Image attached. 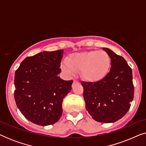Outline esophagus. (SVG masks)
<instances>
[{
	"label": "esophagus",
	"instance_id": "obj_1",
	"mask_svg": "<svg viewBox=\"0 0 146 146\" xmlns=\"http://www.w3.org/2000/svg\"><path fill=\"white\" fill-rule=\"evenodd\" d=\"M79 83V82L76 80H74V82H73V85L72 86H74V84H78Z\"/></svg>",
	"mask_w": 146,
	"mask_h": 146
}]
</instances>
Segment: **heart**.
Segmentation results:
<instances>
[{"label":"heart","instance_id":"b5f03b06","mask_svg":"<svg viewBox=\"0 0 146 146\" xmlns=\"http://www.w3.org/2000/svg\"><path fill=\"white\" fill-rule=\"evenodd\" d=\"M110 66L111 58L105 51L89 50L69 55L61 67L70 75L80 72L84 80L96 82L106 76Z\"/></svg>","mask_w":146,"mask_h":146}]
</instances>
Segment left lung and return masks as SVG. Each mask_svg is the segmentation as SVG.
<instances>
[{
  "label": "left lung",
  "instance_id": "8db88e82",
  "mask_svg": "<svg viewBox=\"0 0 146 146\" xmlns=\"http://www.w3.org/2000/svg\"><path fill=\"white\" fill-rule=\"evenodd\" d=\"M111 58V68L104 78L96 82H81L86 108L94 120L114 122L125 115L133 100L132 70L121 56L103 48Z\"/></svg>",
  "mask_w": 146,
  "mask_h": 146
}]
</instances>
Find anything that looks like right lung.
Listing matches in <instances>:
<instances>
[{
	"instance_id": "1",
	"label": "right lung",
	"mask_w": 146,
	"mask_h": 146,
	"mask_svg": "<svg viewBox=\"0 0 146 146\" xmlns=\"http://www.w3.org/2000/svg\"><path fill=\"white\" fill-rule=\"evenodd\" d=\"M63 51H44L26 58L15 72L16 104L24 116L37 125L44 126L59 120L63 99L72 89L73 80L58 76Z\"/></svg>"
}]
</instances>
